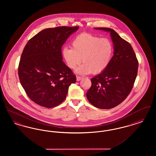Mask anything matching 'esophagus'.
Instances as JSON below:
<instances>
[{"instance_id": "34e87169", "label": "esophagus", "mask_w": 156, "mask_h": 156, "mask_svg": "<svg viewBox=\"0 0 156 156\" xmlns=\"http://www.w3.org/2000/svg\"><path fill=\"white\" fill-rule=\"evenodd\" d=\"M82 78H83L81 77V76H76V81H81Z\"/></svg>"}]
</instances>
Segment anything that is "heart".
Returning <instances> with one entry per match:
<instances>
[{"mask_svg": "<svg viewBox=\"0 0 156 156\" xmlns=\"http://www.w3.org/2000/svg\"><path fill=\"white\" fill-rule=\"evenodd\" d=\"M113 47L111 41L89 33H82L72 41V48L64 47L62 55L67 66L74 69L81 62L75 72L81 75L92 72L97 74L109 66L112 57Z\"/></svg>", "mask_w": 156, "mask_h": 156, "instance_id": "obj_1", "label": "heart"}]
</instances>
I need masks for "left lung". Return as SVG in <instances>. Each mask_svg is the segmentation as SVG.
I'll return each instance as SVG.
<instances>
[{"mask_svg":"<svg viewBox=\"0 0 156 156\" xmlns=\"http://www.w3.org/2000/svg\"><path fill=\"white\" fill-rule=\"evenodd\" d=\"M95 29L110 33L114 52L108 67L91 79L92 85L87 97L94 106L109 109L122 103L131 92L139 62L131 45L115 30L104 27Z\"/></svg>","mask_w":156,"mask_h":156,"instance_id":"obj_1","label":"left lung"}]
</instances>
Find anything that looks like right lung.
I'll list each match as a JSON object with an SVG mask.
<instances>
[{"instance_id":"right-lung-1","label":"right lung","mask_w":156,"mask_h":156,"mask_svg":"<svg viewBox=\"0 0 156 156\" xmlns=\"http://www.w3.org/2000/svg\"><path fill=\"white\" fill-rule=\"evenodd\" d=\"M79 27L61 26L41 30L26 45L18 73L22 86L34 102L50 108L61 104L68 87L76 82L62 61L61 48Z\"/></svg>"}]
</instances>
